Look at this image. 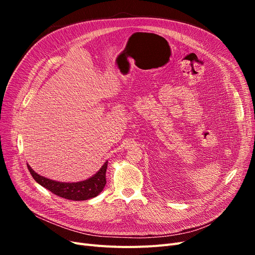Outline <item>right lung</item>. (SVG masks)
I'll use <instances>...</instances> for the list:
<instances>
[{"mask_svg": "<svg viewBox=\"0 0 255 255\" xmlns=\"http://www.w3.org/2000/svg\"><path fill=\"white\" fill-rule=\"evenodd\" d=\"M27 168L30 174L34 177V180L41 185L42 187L49 189L54 195L65 199L73 200V201H84V200L97 197L103 190L106 184L105 174L107 169V161H105V164L95 175H92L87 180L76 183L53 181L36 173L29 165H27Z\"/></svg>", "mask_w": 255, "mask_h": 255, "instance_id": "1", "label": "right lung"}]
</instances>
